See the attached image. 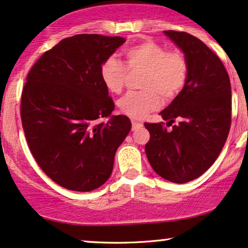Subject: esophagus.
Wrapping results in <instances>:
<instances>
[{"label":"esophagus","mask_w":248,"mask_h":248,"mask_svg":"<svg viewBox=\"0 0 248 248\" xmlns=\"http://www.w3.org/2000/svg\"><path fill=\"white\" fill-rule=\"evenodd\" d=\"M140 127H143V124H142V122L136 121V120H133V121H131V129H133V130L139 129V128H140Z\"/></svg>","instance_id":"obj_1"}]
</instances>
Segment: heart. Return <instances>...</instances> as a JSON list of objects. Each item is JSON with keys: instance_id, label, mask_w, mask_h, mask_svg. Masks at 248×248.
<instances>
[{"instance_id": "1", "label": "heart", "mask_w": 248, "mask_h": 248, "mask_svg": "<svg viewBox=\"0 0 248 248\" xmlns=\"http://www.w3.org/2000/svg\"><path fill=\"white\" fill-rule=\"evenodd\" d=\"M126 65L115 57H108L101 65L102 82L108 92L119 93L131 72H144L140 83L143 92H129L118 102L119 109L131 119H143L165 102L173 101L186 87L187 61L180 50L144 41L124 51Z\"/></svg>"}]
</instances>
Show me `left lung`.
I'll use <instances>...</instances> for the list:
<instances>
[{
	"label": "left lung",
	"instance_id": "left-lung-1",
	"mask_svg": "<svg viewBox=\"0 0 248 248\" xmlns=\"http://www.w3.org/2000/svg\"><path fill=\"white\" fill-rule=\"evenodd\" d=\"M183 51L187 80L180 95L160 112L167 121L147 124L145 153L153 170L173 183L202 176L223 149L231 124L230 79L220 58L202 41L186 32L164 31Z\"/></svg>",
	"mask_w": 248,
	"mask_h": 248
}]
</instances>
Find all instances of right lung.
I'll use <instances>...</instances> for the list:
<instances>
[{
  "instance_id": "right-lung-1",
  "label": "right lung",
  "mask_w": 248,
  "mask_h": 248,
  "mask_svg": "<svg viewBox=\"0 0 248 248\" xmlns=\"http://www.w3.org/2000/svg\"><path fill=\"white\" fill-rule=\"evenodd\" d=\"M126 40L78 34L39 58L21 93L28 147L45 173L65 189L88 192L108 180L114 155L130 131L102 82L101 65ZM110 117L108 123H97Z\"/></svg>"
}]
</instances>
